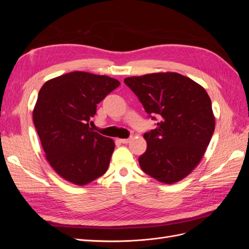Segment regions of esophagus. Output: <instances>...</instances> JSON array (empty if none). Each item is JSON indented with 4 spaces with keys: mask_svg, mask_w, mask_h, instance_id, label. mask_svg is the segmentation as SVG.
<instances>
[{
    "mask_svg": "<svg viewBox=\"0 0 249 249\" xmlns=\"http://www.w3.org/2000/svg\"><path fill=\"white\" fill-rule=\"evenodd\" d=\"M119 141L122 142V143H124V144H127V143L131 141V139L130 138H127V139H119Z\"/></svg>",
    "mask_w": 249,
    "mask_h": 249,
    "instance_id": "esophagus-1",
    "label": "esophagus"
}]
</instances>
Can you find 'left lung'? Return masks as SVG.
Returning <instances> with one entry per match:
<instances>
[{
    "label": "left lung",
    "instance_id": "8db88e82",
    "mask_svg": "<svg viewBox=\"0 0 249 249\" xmlns=\"http://www.w3.org/2000/svg\"><path fill=\"white\" fill-rule=\"evenodd\" d=\"M156 129L144 133L141 169L165 184L178 182L197 166L215 130L212 103L205 88L177 72L124 79Z\"/></svg>",
    "mask_w": 249,
    "mask_h": 249
}]
</instances>
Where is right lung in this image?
<instances>
[{
	"label": "right lung",
	"instance_id": "right-lung-1",
	"mask_svg": "<svg viewBox=\"0 0 249 249\" xmlns=\"http://www.w3.org/2000/svg\"><path fill=\"white\" fill-rule=\"evenodd\" d=\"M119 85L107 76L72 71L46 82L39 90L35 129L51 166L72 184L86 185L108 169L114 141L93 132L89 123L96 105Z\"/></svg>",
	"mask_w": 249,
	"mask_h": 249
}]
</instances>
